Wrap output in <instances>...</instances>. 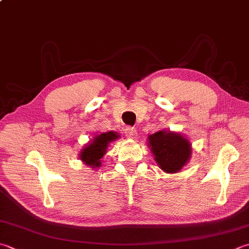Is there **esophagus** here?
I'll return each instance as SVG.
<instances>
[{"label":"esophagus","instance_id":"1","mask_svg":"<svg viewBox=\"0 0 249 249\" xmlns=\"http://www.w3.org/2000/svg\"><path fill=\"white\" fill-rule=\"evenodd\" d=\"M125 136L127 138L134 139L137 137V131H136V129L134 127H130V126H128V127L125 128Z\"/></svg>","mask_w":249,"mask_h":249}]
</instances>
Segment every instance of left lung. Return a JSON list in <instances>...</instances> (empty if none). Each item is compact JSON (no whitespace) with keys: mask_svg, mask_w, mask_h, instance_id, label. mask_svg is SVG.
I'll use <instances>...</instances> for the list:
<instances>
[{"mask_svg":"<svg viewBox=\"0 0 249 249\" xmlns=\"http://www.w3.org/2000/svg\"><path fill=\"white\" fill-rule=\"evenodd\" d=\"M148 144L160 168L166 173L179 172L191 155V144L188 139L170 131L160 130L149 136Z\"/></svg>","mask_w":249,"mask_h":249,"instance_id":"left-lung-1","label":"left lung"}]
</instances>
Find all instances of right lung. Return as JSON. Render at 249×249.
<instances>
[{"instance_id": "obj_1", "label": "right lung", "mask_w": 249, "mask_h": 249, "mask_svg": "<svg viewBox=\"0 0 249 249\" xmlns=\"http://www.w3.org/2000/svg\"><path fill=\"white\" fill-rule=\"evenodd\" d=\"M116 138H119V135L113 131H108V133H102L96 136L92 142L84 148V150H82L80 159L89 166L99 167L101 164L100 159L106 154L109 142Z\"/></svg>"}]
</instances>
